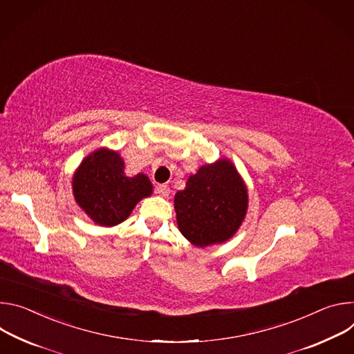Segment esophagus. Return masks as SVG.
I'll return each instance as SVG.
<instances>
[{"instance_id":"34e87169","label":"esophagus","mask_w":354,"mask_h":354,"mask_svg":"<svg viewBox=\"0 0 354 354\" xmlns=\"http://www.w3.org/2000/svg\"><path fill=\"white\" fill-rule=\"evenodd\" d=\"M156 192L159 194V195H162V197H169L170 188L167 185H165V184H159V185L156 187Z\"/></svg>"}]
</instances>
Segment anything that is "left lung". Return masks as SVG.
Wrapping results in <instances>:
<instances>
[{
	"label": "left lung",
	"instance_id": "left-lung-1",
	"mask_svg": "<svg viewBox=\"0 0 354 354\" xmlns=\"http://www.w3.org/2000/svg\"><path fill=\"white\" fill-rule=\"evenodd\" d=\"M248 188L227 159L205 165L189 176L174 197L177 225L197 248L229 241L248 212Z\"/></svg>",
	"mask_w": 354,
	"mask_h": 354
}]
</instances>
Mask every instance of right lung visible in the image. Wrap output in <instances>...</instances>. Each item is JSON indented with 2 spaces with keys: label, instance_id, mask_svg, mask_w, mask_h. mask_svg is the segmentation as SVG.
Masks as SVG:
<instances>
[{
  "label": "right lung",
  "instance_id": "add662e5",
  "mask_svg": "<svg viewBox=\"0 0 354 354\" xmlns=\"http://www.w3.org/2000/svg\"><path fill=\"white\" fill-rule=\"evenodd\" d=\"M124 169L120 153L101 147L90 153L73 176L75 203L100 226L124 222L136 204L153 192L147 176L127 177Z\"/></svg>",
  "mask_w": 354,
  "mask_h": 354
}]
</instances>
